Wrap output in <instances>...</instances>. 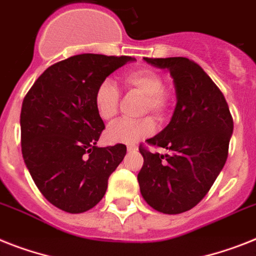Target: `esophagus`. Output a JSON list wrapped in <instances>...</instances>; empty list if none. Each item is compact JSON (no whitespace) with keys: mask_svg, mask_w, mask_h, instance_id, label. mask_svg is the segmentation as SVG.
<instances>
[{"mask_svg":"<svg viewBox=\"0 0 256 256\" xmlns=\"http://www.w3.org/2000/svg\"><path fill=\"white\" fill-rule=\"evenodd\" d=\"M126 150H128V153H134V152H137V146L136 145H128Z\"/></svg>","mask_w":256,"mask_h":256,"instance_id":"esophagus-1","label":"esophagus"}]
</instances>
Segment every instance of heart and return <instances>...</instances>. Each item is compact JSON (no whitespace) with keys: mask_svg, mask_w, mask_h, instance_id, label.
Here are the masks:
<instances>
[{"mask_svg":"<svg viewBox=\"0 0 256 256\" xmlns=\"http://www.w3.org/2000/svg\"><path fill=\"white\" fill-rule=\"evenodd\" d=\"M124 85L130 90L144 95L142 114L152 112L157 119H164L171 106V94L164 88V78L152 69H136L123 76ZM120 94L111 80H104L94 92V107L104 122L115 119L119 110ZM154 122L144 118L137 122L122 120L111 126L106 132L110 142L133 145L154 132Z\"/></svg>","mask_w":256,"mask_h":256,"instance_id":"heart-1","label":"heart"}]
</instances>
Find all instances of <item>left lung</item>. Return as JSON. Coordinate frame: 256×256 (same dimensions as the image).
<instances>
[{
    "instance_id": "obj_1",
    "label": "left lung",
    "mask_w": 256,
    "mask_h": 256,
    "mask_svg": "<svg viewBox=\"0 0 256 256\" xmlns=\"http://www.w3.org/2000/svg\"><path fill=\"white\" fill-rule=\"evenodd\" d=\"M144 60L170 72L176 106L168 126L148 140L170 154L140 146L144 164L137 180L152 208L178 214L199 204L222 170L233 118L222 92L200 65L186 57Z\"/></svg>"
}]
</instances>
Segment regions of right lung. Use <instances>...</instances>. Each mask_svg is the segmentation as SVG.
<instances>
[{"instance_id": "1", "label": "right lung", "mask_w": 256, "mask_h": 256, "mask_svg": "<svg viewBox=\"0 0 256 256\" xmlns=\"http://www.w3.org/2000/svg\"><path fill=\"white\" fill-rule=\"evenodd\" d=\"M134 60L72 56L44 70L23 99V160L39 191L61 210L82 213L96 206L123 161V144L96 146L104 123L95 111L94 92L112 72Z\"/></svg>"}]
</instances>
